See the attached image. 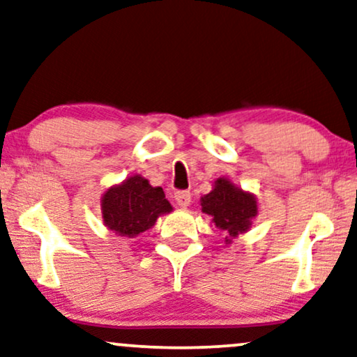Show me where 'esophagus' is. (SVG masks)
<instances>
[{
	"label": "esophagus",
	"mask_w": 357,
	"mask_h": 357,
	"mask_svg": "<svg viewBox=\"0 0 357 357\" xmlns=\"http://www.w3.org/2000/svg\"><path fill=\"white\" fill-rule=\"evenodd\" d=\"M174 201L181 208H186L191 204V192L189 191H176Z\"/></svg>",
	"instance_id": "34e87169"
}]
</instances>
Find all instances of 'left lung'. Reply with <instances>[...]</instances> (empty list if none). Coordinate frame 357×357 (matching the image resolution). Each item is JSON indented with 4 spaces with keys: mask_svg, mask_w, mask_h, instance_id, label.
<instances>
[{
    "mask_svg": "<svg viewBox=\"0 0 357 357\" xmlns=\"http://www.w3.org/2000/svg\"><path fill=\"white\" fill-rule=\"evenodd\" d=\"M202 212L211 215L217 230L225 235V245L250 230L253 218L258 215L255 194L235 186L228 178H217L212 191L201 197Z\"/></svg>",
    "mask_w": 357,
    "mask_h": 357,
    "instance_id": "left-lung-1",
    "label": "left lung"
}]
</instances>
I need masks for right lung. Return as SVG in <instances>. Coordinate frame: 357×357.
Here are the masks:
<instances>
[{"label": "right lung", "instance_id": "1", "mask_svg": "<svg viewBox=\"0 0 357 357\" xmlns=\"http://www.w3.org/2000/svg\"><path fill=\"white\" fill-rule=\"evenodd\" d=\"M102 222L119 236L135 238L155 227L158 217L173 212L161 188H153L144 176L135 174L114 184L101 197Z\"/></svg>", "mask_w": 357, "mask_h": 357}]
</instances>
